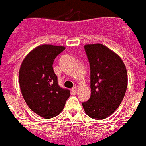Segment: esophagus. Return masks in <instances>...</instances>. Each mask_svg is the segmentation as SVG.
Masks as SVG:
<instances>
[{
    "label": "esophagus",
    "instance_id": "obj_1",
    "mask_svg": "<svg viewBox=\"0 0 146 146\" xmlns=\"http://www.w3.org/2000/svg\"><path fill=\"white\" fill-rule=\"evenodd\" d=\"M71 92H72V94H76V92H77V87H73L71 89Z\"/></svg>",
    "mask_w": 146,
    "mask_h": 146
}]
</instances>
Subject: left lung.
Here are the masks:
<instances>
[{"label":"left lung","mask_w":146,"mask_h":146,"mask_svg":"<svg viewBox=\"0 0 146 146\" xmlns=\"http://www.w3.org/2000/svg\"><path fill=\"white\" fill-rule=\"evenodd\" d=\"M84 48L90 68L91 95L82 106L87 115L100 120L111 115L124 98L127 69L122 59L104 45H86Z\"/></svg>","instance_id":"left-lung-1"}]
</instances>
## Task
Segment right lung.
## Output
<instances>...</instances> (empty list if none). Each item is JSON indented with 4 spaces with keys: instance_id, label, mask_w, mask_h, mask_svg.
<instances>
[{
    "instance_id": "obj_1",
    "label": "right lung",
    "mask_w": 146,
    "mask_h": 146,
    "mask_svg": "<svg viewBox=\"0 0 146 146\" xmlns=\"http://www.w3.org/2000/svg\"><path fill=\"white\" fill-rule=\"evenodd\" d=\"M64 46L42 45L33 49L22 62L19 82L22 95L32 111L50 119L64 108L71 92L58 85L52 64Z\"/></svg>"
}]
</instances>
